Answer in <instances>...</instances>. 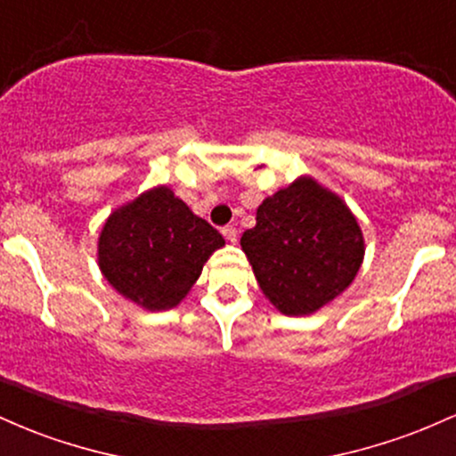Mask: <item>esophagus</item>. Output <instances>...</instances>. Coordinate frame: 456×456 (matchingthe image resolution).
Here are the masks:
<instances>
[{"instance_id":"34e87169","label":"esophagus","mask_w":456,"mask_h":456,"mask_svg":"<svg viewBox=\"0 0 456 456\" xmlns=\"http://www.w3.org/2000/svg\"><path fill=\"white\" fill-rule=\"evenodd\" d=\"M222 234H224V237H226V241H228V243H237L239 232H237V228H234V226H226V228H222Z\"/></svg>"}]
</instances>
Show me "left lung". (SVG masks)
I'll use <instances>...</instances> for the list:
<instances>
[{
	"label": "left lung",
	"mask_w": 456,
	"mask_h": 456,
	"mask_svg": "<svg viewBox=\"0 0 456 456\" xmlns=\"http://www.w3.org/2000/svg\"><path fill=\"white\" fill-rule=\"evenodd\" d=\"M241 249L271 304L286 316H305L349 289L366 245L338 193L299 176L256 208Z\"/></svg>",
	"instance_id": "left-lung-1"
}]
</instances>
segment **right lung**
<instances>
[{
    "instance_id": "add662e5",
    "label": "right lung",
    "mask_w": 456,
    "mask_h": 456,
    "mask_svg": "<svg viewBox=\"0 0 456 456\" xmlns=\"http://www.w3.org/2000/svg\"><path fill=\"white\" fill-rule=\"evenodd\" d=\"M224 245L211 224L159 185L111 211L96 258L118 293L140 308L161 312L185 299L204 263Z\"/></svg>"
}]
</instances>
